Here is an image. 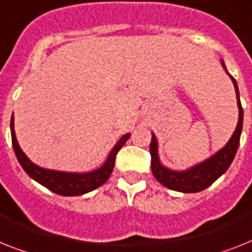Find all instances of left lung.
<instances>
[{"instance_id":"left-lung-1","label":"left lung","mask_w":252,"mask_h":252,"mask_svg":"<svg viewBox=\"0 0 252 252\" xmlns=\"http://www.w3.org/2000/svg\"><path fill=\"white\" fill-rule=\"evenodd\" d=\"M221 66L229 75L230 80L233 81L234 89H236L237 105H238L239 111L236 130L233 132L232 137L229 138L225 146H222L210 158L204 159L186 169H171L161 163L160 158H159L158 140L154 133H151V171H153L155 179L168 189L180 191V193H198V191L207 189L208 186H211L220 176L226 172V169L230 167L233 159L236 157L239 146V138H241V133H242L243 108L241 101H239L238 85H237L236 79L228 72L222 59Z\"/></svg>"}]
</instances>
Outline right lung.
<instances>
[{
	"instance_id": "right-lung-1",
	"label": "right lung",
	"mask_w": 252,
	"mask_h": 252,
	"mask_svg": "<svg viewBox=\"0 0 252 252\" xmlns=\"http://www.w3.org/2000/svg\"><path fill=\"white\" fill-rule=\"evenodd\" d=\"M10 130H11V141H13L16 158L27 175L53 193L64 195V197L83 195V194L89 193L92 190L103 185L114 169L118 151L122 149L123 145L126 144L130 136V133H126L124 136L120 137L110 151L105 163L99 168L89 171V172H67V171H57V169L40 167V165L34 164L33 161L24 154L23 150L20 149L19 142L16 140L15 129H14V114L11 116V122H10Z\"/></svg>"
}]
</instances>
